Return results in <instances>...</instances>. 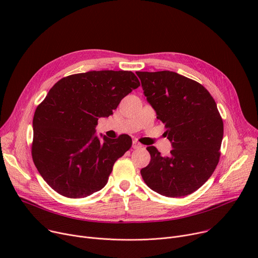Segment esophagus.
Returning a JSON list of instances; mask_svg holds the SVG:
<instances>
[{
  "mask_svg": "<svg viewBox=\"0 0 258 258\" xmlns=\"http://www.w3.org/2000/svg\"><path fill=\"white\" fill-rule=\"evenodd\" d=\"M143 145L140 143V142H138V141H133V145H132V147L134 148V150H140V148L142 147Z\"/></svg>",
  "mask_w": 258,
  "mask_h": 258,
  "instance_id": "34e87169",
  "label": "esophagus"
}]
</instances>
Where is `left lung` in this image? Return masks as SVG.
Wrapping results in <instances>:
<instances>
[{"label": "left lung", "instance_id": "obj_1", "mask_svg": "<svg viewBox=\"0 0 258 258\" xmlns=\"http://www.w3.org/2000/svg\"><path fill=\"white\" fill-rule=\"evenodd\" d=\"M136 74L172 146L168 157L161 156L155 146L146 148L151 162L141 169L142 178L161 196L190 195L211 177L219 163L224 124L218 106L204 87L175 72Z\"/></svg>", "mask_w": 258, "mask_h": 258}]
</instances>
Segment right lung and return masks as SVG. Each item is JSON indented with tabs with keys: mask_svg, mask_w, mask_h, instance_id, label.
Instances as JSON below:
<instances>
[{
	"mask_svg": "<svg viewBox=\"0 0 258 258\" xmlns=\"http://www.w3.org/2000/svg\"><path fill=\"white\" fill-rule=\"evenodd\" d=\"M140 86L131 71H90L61 78L33 117L32 159L47 184L59 195L78 199L102 189L114 163L132 146L128 135L110 139L96 135L98 118Z\"/></svg>",
	"mask_w": 258,
	"mask_h": 258,
	"instance_id": "right-lung-1",
	"label": "right lung"
}]
</instances>
